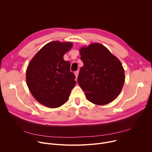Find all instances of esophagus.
Here are the masks:
<instances>
[{"label": "esophagus", "instance_id": "34e87169", "mask_svg": "<svg viewBox=\"0 0 152 152\" xmlns=\"http://www.w3.org/2000/svg\"><path fill=\"white\" fill-rule=\"evenodd\" d=\"M75 76H76V78L77 79V77H78V75H79V71H76L75 72Z\"/></svg>", "mask_w": 152, "mask_h": 152}]
</instances>
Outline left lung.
Instances as JSON below:
<instances>
[{
  "instance_id": "8db88e82",
  "label": "left lung",
  "mask_w": 152,
  "mask_h": 152,
  "mask_svg": "<svg viewBox=\"0 0 152 152\" xmlns=\"http://www.w3.org/2000/svg\"><path fill=\"white\" fill-rule=\"evenodd\" d=\"M83 66L77 82L90 102L104 105L115 100L124 83V70L120 60L100 43L79 50Z\"/></svg>"
}]
</instances>
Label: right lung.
<instances>
[{
	"instance_id": "right-lung-1",
	"label": "right lung",
	"mask_w": 152,
	"mask_h": 152,
	"mask_svg": "<svg viewBox=\"0 0 152 152\" xmlns=\"http://www.w3.org/2000/svg\"><path fill=\"white\" fill-rule=\"evenodd\" d=\"M72 46L71 42H50L28 64L26 77L29 90L39 103L50 108L66 103L76 85L70 63L63 58Z\"/></svg>"
}]
</instances>
